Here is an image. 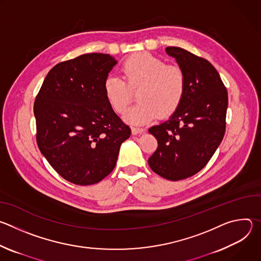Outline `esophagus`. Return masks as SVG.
<instances>
[{"label":"esophagus","instance_id":"esophagus-1","mask_svg":"<svg viewBox=\"0 0 261 261\" xmlns=\"http://www.w3.org/2000/svg\"><path fill=\"white\" fill-rule=\"evenodd\" d=\"M143 131H144L143 128H138V127H132L131 128V132H132L133 135H137L139 133H142Z\"/></svg>","mask_w":261,"mask_h":261}]
</instances>
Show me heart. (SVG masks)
I'll list each match as a JSON object with an SVG mask.
<instances>
[{"mask_svg": "<svg viewBox=\"0 0 261 261\" xmlns=\"http://www.w3.org/2000/svg\"><path fill=\"white\" fill-rule=\"evenodd\" d=\"M122 72L125 81L118 75L106 77L104 94L115 111L122 114L131 101V90L139 88L136 95L139 102L124 115V120L131 125H143L156 119L159 114H172L184 98V71L150 54L131 56L123 63Z\"/></svg>", "mask_w": 261, "mask_h": 261, "instance_id": "obj_1", "label": "heart"}]
</instances>
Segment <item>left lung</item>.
<instances>
[{
    "mask_svg": "<svg viewBox=\"0 0 261 261\" xmlns=\"http://www.w3.org/2000/svg\"><path fill=\"white\" fill-rule=\"evenodd\" d=\"M184 71V98L169 119L148 129L158 147L148 158L154 172L169 180L190 177L210 161L225 133L227 90L215 67L180 47H166Z\"/></svg>",
    "mask_w": 261,
    "mask_h": 261,
    "instance_id": "8db88e82",
    "label": "left lung"
}]
</instances>
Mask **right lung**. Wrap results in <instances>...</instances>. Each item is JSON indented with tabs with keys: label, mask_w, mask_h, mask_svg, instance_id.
I'll list each match as a JSON object with an SVG mask.
<instances>
[{
	"label": "right lung",
	"mask_w": 261,
	"mask_h": 261,
	"mask_svg": "<svg viewBox=\"0 0 261 261\" xmlns=\"http://www.w3.org/2000/svg\"><path fill=\"white\" fill-rule=\"evenodd\" d=\"M117 63L105 54L59 63L36 97L39 150L62 177L75 185L97 184L107 176L131 135L104 94V82Z\"/></svg>",
	"instance_id": "obj_1"
}]
</instances>
